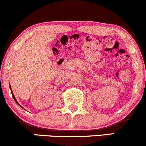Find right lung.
I'll return each instance as SVG.
<instances>
[{
  "label": "right lung",
  "instance_id": "right-lung-1",
  "mask_svg": "<svg viewBox=\"0 0 146 146\" xmlns=\"http://www.w3.org/2000/svg\"><path fill=\"white\" fill-rule=\"evenodd\" d=\"M11 92H12V95H13V99H14V100H15V102H17V104H18V102H17V100H16L15 98L14 95H13V92H12V91H11ZM19 105H20V104H19Z\"/></svg>",
  "mask_w": 146,
  "mask_h": 146
}]
</instances>
